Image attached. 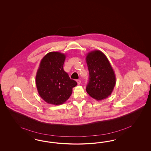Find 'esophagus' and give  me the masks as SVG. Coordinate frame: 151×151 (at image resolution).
Instances as JSON below:
<instances>
[{"mask_svg": "<svg viewBox=\"0 0 151 151\" xmlns=\"http://www.w3.org/2000/svg\"><path fill=\"white\" fill-rule=\"evenodd\" d=\"M76 81H77V82H78V85H80V84L81 83V80H79V79L77 80H76Z\"/></svg>", "mask_w": 151, "mask_h": 151, "instance_id": "1", "label": "esophagus"}]
</instances>
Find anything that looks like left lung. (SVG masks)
<instances>
[{
	"mask_svg": "<svg viewBox=\"0 0 151 151\" xmlns=\"http://www.w3.org/2000/svg\"><path fill=\"white\" fill-rule=\"evenodd\" d=\"M89 71L86 91L92 98L101 100L110 96L116 84L114 71L105 54L99 50L86 56Z\"/></svg>",
	"mask_w": 151,
	"mask_h": 151,
	"instance_id": "obj_1",
	"label": "left lung"
}]
</instances>
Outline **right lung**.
Wrapping results in <instances>:
<instances>
[{
	"mask_svg": "<svg viewBox=\"0 0 151 151\" xmlns=\"http://www.w3.org/2000/svg\"><path fill=\"white\" fill-rule=\"evenodd\" d=\"M65 55L50 52L41 60L36 76L39 95L48 104L59 105L71 96L77 82L71 79L63 69Z\"/></svg>",
	"mask_w": 151,
	"mask_h": 151,
	"instance_id": "right-lung-1",
	"label": "right lung"
}]
</instances>
